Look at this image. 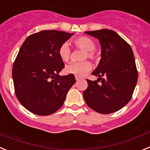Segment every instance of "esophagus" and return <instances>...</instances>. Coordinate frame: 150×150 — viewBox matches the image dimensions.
<instances>
[{
	"instance_id": "esophagus-1",
	"label": "esophagus",
	"mask_w": 150,
	"mask_h": 150,
	"mask_svg": "<svg viewBox=\"0 0 150 150\" xmlns=\"http://www.w3.org/2000/svg\"><path fill=\"white\" fill-rule=\"evenodd\" d=\"M75 79H76V81H79V80H80L81 78L79 76H75Z\"/></svg>"
}]
</instances>
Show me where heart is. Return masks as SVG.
<instances>
[{
    "label": "heart",
    "mask_w": 150,
    "mask_h": 150,
    "mask_svg": "<svg viewBox=\"0 0 150 150\" xmlns=\"http://www.w3.org/2000/svg\"><path fill=\"white\" fill-rule=\"evenodd\" d=\"M73 44L77 49L84 50L81 58V59H86L88 58L92 61H97L98 59V54L94 50L96 48V44L91 38L86 36H81L74 40ZM58 54L63 62H68L71 58V49L69 45L67 43L61 44L58 49ZM91 69V62L88 60H84L68 65L65 70L68 74L82 77L89 72Z\"/></svg>",
    "instance_id": "b5f03b06"
}]
</instances>
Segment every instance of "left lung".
<instances>
[{
    "instance_id": "obj_1",
    "label": "left lung",
    "mask_w": 150,
    "mask_h": 150,
    "mask_svg": "<svg viewBox=\"0 0 150 150\" xmlns=\"http://www.w3.org/2000/svg\"><path fill=\"white\" fill-rule=\"evenodd\" d=\"M85 33L99 39L102 52L100 63L92 72L98 79H86L88 85L83 91V97L94 111L101 114L115 112L131 100L137 81L133 50L128 43L112 30Z\"/></svg>"
}]
</instances>
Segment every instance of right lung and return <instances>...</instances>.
Masks as SVG:
<instances>
[{"label": "right lung", "mask_w": 150, "mask_h": 150, "mask_svg": "<svg viewBox=\"0 0 150 150\" xmlns=\"http://www.w3.org/2000/svg\"><path fill=\"white\" fill-rule=\"evenodd\" d=\"M72 35L44 30L28 36L21 46L13 66V80L18 100L31 112L49 115L57 112L75 83L74 75H58L65 67L58 49Z\"/></svg>", "instance_id": "1"}]
</instances>
